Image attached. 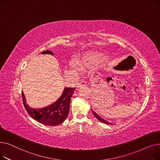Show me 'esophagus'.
<instances>
[{
	"label": "esophagus",
	"mask_w": 160,
	"mask_h": 160,
	"mask_svg": "<svg viewBox=\"0 0 160 160\" xmlns=\"http://www.w3.org/2000/svg\"><path fill=\"white\" fill-rule=\"evenodd\" d=\"M86 85V82L83 81V80H81L78 84V87H82V86H85Z\"/></svg>",
	"instance_id": "1"
}]
</instances>
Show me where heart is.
<instances>
[{
  "label": "heart",
  "mask_w": 160,
  "mask_h": 160,
  "mask_svg": "<svg viewBox=\"0 0 160 160\" xmlns=\"http://www.w3.org/2000/svg\"><path fill=\"white\" fill-rule=\"evenodd\" d=\"M97 63V58L93 56H86L77 61V64L82 70L92 68Z\"/></svg>",
  "instance_id": "obj_1"
}]
</instances>
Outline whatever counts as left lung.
I'll return each mask as SVG.
<instances>
[{"mask_svg": "<svg viewBox=\"0 0 160 160\" xmlns=\"http://www.w3.org/2000/svg\"><path fill=\"white\" fill-rule=\"evenodd\" d=\"M92 113H93V115H95V117H96V118L98 120V121H100V122H103V123H105V124H113L112 123H110V122H108V121H106V120H104V119H103L102 118H101V117H100L96 112H95L94 111H93L92 110Z\"/></svg>", "mask_w": 160, "mask_h": 160, "instance_id": "obj_1", "label": "left lung"}]
</instances>
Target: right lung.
<instances>
[{
  "mask_svg": "<svg viewBox=\"0 0 160 160\" xmlns=\"http://www.w3.org/2000/svg\"><path fill=\"white\" fill-rule=\"evenodd\" d=\"M42 54L53 53L50 50H46ZM75 88H65L62 95L52 104L43 108H32L26 103L24 93L22 92V98L24 106L30 117L38 122L48 125L56 126L62 124L67 117L69 112L71 99Z\"/></svg>",
  "mask_w": 160,
  "mask_h": 160,
  "instance_id": "right-lung-1",
  "label": "right lung"
}]
</instances>
